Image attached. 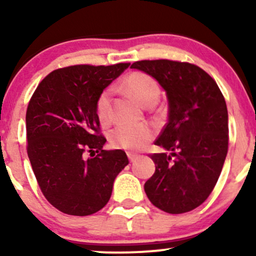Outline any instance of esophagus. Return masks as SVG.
Returning <instances> with one entry per match:
<instances>
[{"label": "esophagus", "mask_w": 256, "mask_h": 256, "mask_svg": "<svg viewBox=\"0 0 256 256\" xmlns=\"http://www.w3.org/2000/svg\"><path fill=\"white\" fill-rule=\"evenodd\" d=\"M128 158L130 160V162H134V161H136L138 158V155L134 154V152H128Z\"/></svg>", "instance_id": "34e87169"}]
</instances>
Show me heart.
Masks as SVG:
<instances>
[{
  "label": "heart",
  "mask_w": 256,
  "mask_h": 256,
  "mask_svg": "<svg viewBox=\"0 0 256 256\" xmlns=\"http://www.w3.org/2000/svg\"><path fill=\"white\" fill-rule=\"evenodd\" d=\"M122 90L142 106H152L160 96V86L152 76L134 72L122 82ZM110 91L104 90L96 101L95 110L101 124L110 122ZM154 128L149 125H122L114 128L110 134V142L114 148L125 150H140L154 138Z\"/></svg>",
  "instance_id": "obj_1"
}]
</instances>
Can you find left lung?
<instances>
[{
  "label": "left lung",
  "mask_w": 256,
  "mask_h": 256,
  "mask_svg": "<svg viewBox=\"0 0 256 256\" xmlns=\"http://www.w3.org/2000/svg\"><path fill=\"white\" fill-rule=\"evenodd\" d=\"M152 76L168 98V122L155 144L170 152L152 154L155 173L144 192L158 210L182 214L213 192L228 148L226 102L216 80L198 66L172 60L131 64Z\"/></svg>",
  "instance_id": "left-lung-1"
}]
</instances>
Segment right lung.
Instances as JSON below:
<instances>
[{
    "label": "right lung",
    "mask_w": 256,
    "mask_h": 256,
    "mask_svg": "<svg viewBox=\"0 0 256 256\" xmlns=\"http://www.w3.org/2000/svg\"><path fill=\"white\" fill-rule=\"evenodd\" d=\"M130 64H74L49 73L26 110L28 155L44 198L64 214L98 212L114 179L128 164L124 150L106 143L95 106L100 94ZM88 151L92 158H84Z\"/></svg>",
    "instance_id": "obj_1"
}]
</instances>
